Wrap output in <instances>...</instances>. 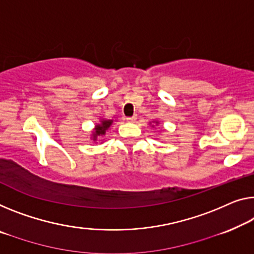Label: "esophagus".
Returning a JSON list of instances; mask_svg holds the SVG:
<instances>
[{
  "mask_svg": "<svg viewBox=\"0 0 254 254\" xmlns=\"http://www.w3.org/2000/svg\"><path fill=\"white\" fill-rule=\"evenodd\" d=\"M137 119L136 118V116H132V117H128V118H126V120L128 123H135V120Z\"/></svg>",
  "mask_w": 254,
  "mask_h": 254,
  "instance_id": "1",
  "label": "esophagus"
}]
</instances>
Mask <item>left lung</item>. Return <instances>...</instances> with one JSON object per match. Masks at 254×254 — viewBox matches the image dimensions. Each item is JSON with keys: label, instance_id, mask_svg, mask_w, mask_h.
<instances>
[{"label": "left lung", "instance_id": "8db88e82", "mask_svg": "<svg viewBox=\"0 0 254 254\" xmlns=\"http://www.w3.org/2000/svg\"><path fill=\"white\" fill-rule=\"evenodd\" d=\"M149 125H150L151 127H153V128H154V126H158V125H159V122H158V120H153V122L150 123Z\"/></svg>", "mask_w": 254, "mask_h": 254}]
</instances>
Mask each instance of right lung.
<instances>
[{"mask_svg":"<svg viewBox=\"0 0 254 254\" xmlns=\"http://www.w3.org/2000/svg\"><path fill=\"white\" fill-rule=\"evenodd\" d=\"M115 122L116 120H114V119L100 118V122L95 125L91 132V139L93 140V142H96V140H102L103 142L104 139H101V138H102L103 136H105V134H107V130L110 129V127L114 125Z\"/></svg>","mask_w":254,"mask_h":254,"instance_id":"1","label":"right lung"}]
</instances>
